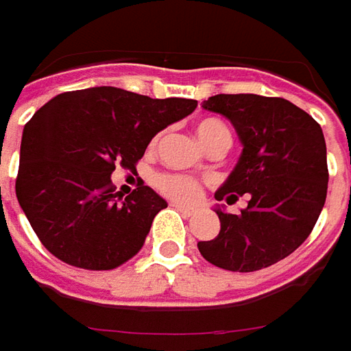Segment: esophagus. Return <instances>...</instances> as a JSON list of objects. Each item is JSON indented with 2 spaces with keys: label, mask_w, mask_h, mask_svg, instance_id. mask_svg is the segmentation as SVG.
Listing matches in <instances>:
<instances>
[{
  "label": "esophagus",
  "mask_w": 351,
  "mask_h": 351,
  "mask_svg": "<svg viewBox=\"0 0 351 351\" xmlns=\"http://www.w3.org/2000/svg\"><path fill=\"white\" fill-rule=\"evenodd\" d=\"M173 208H176L178 212L184 213V215H188V217L196 213V212H194V208H188V206H184V204H178V202H173Z\"/></svg>",
  "instance_id": "1"
}]
</instances>
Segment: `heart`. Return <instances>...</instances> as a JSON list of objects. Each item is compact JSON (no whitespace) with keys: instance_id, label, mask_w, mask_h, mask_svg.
Returning a JSON list of instances; mask_svg holds the SVG:
<instances>
[{"instance_id":"obj_1","label":"heart","mask_w":351,"mask_h":351,"mask_svg":"<svg viewBox=\"0 0 351 351\" xmlns=\"http://www.w3.org/2000/svg\"><path fill=\"white\" fill-rule=\"evenodd\" d=\"M196 134H198L199 143L206 149H210V147H213L219 141H227L231 145L229 130L219 120H215V118L199 120L198 126H196ZM153 184H155V188L159 192H163L165 196L180 199V202L196 199L199 196V190H202V184L196 178L186 175H175V173H161V175H157L153 178Z\"/></svg>"}]
</instances>
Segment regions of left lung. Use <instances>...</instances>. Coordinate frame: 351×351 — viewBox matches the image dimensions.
<instances>
[{"instance_id": "obj_1", "label": "left lung", "mask_w": 351, "mask_h": 351, "mask_svg": "<svg viewBox=\"0 0 351 351\" xmlns=\"http://www.w3.org/2000/svg\"><path fill=\"white\" fill-rule=\"evenodd\" d=\"M235 126L243 153L215 192L239 213L215 210L219 235L199 241V254L231 272H256L289 256L311 235L326 190V143L319 122L280 97L215 95L202 104Z\"/></svg>"}]
</instances>
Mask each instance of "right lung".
<instances>
[{"label": "right lung", "instance_id": "1", "mask_svg": "<svg viewBox=\"0 0 351 351\" xmlns=\"http://www.w3.org/2000/svg\"><path fill=\"white\" fill-rule=\"evenodd\" d=\"M196 106L91 87L36 110L23 130L15 192L44 247L83 270H112L136 256L167 202L143 182L122 198L110 175L136 171L153 136Z\"/></svg>", "mask_w": 351, "mask_h": 351}]
</instances>
